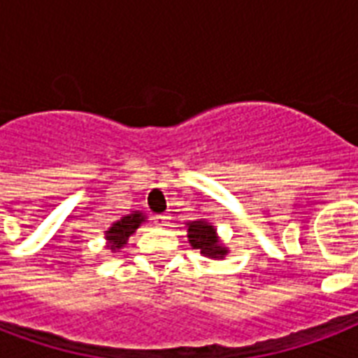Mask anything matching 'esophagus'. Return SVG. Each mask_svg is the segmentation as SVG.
Listing matches in <instances>:
<instances>
[{"mask_svg":"<svg viewBox=\"0 0 358 358\" xmlns=\"http://www.w3.org/2000/svg\"><path fill=\"white\" fill-rule=\"evenodd\" d=\"M169 215H156V219H154V221H156V224H162V227H167V223H169Z\"/></svg>","mask_w":358,"mask_h":358,"instance_id":"obj_1","label":"esophagus"}]
</instances>
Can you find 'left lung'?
Masks as SVG:
<instances>
[{"label": "left lung", "instance_id": "obj_1", "mask_svg": "<svg viewBox=\"0 0 358 358\" xmlns=\"http://www.w3.org/2000/svg\"><path fill=\"white\" fill-rule=\"evenodd\" d=\"M187 239L193 249L201 250V255L208 256V258L219 260L229 255V249L221 243L213 224L202 221V219L187 223Z\"/></svg>", "mask_w": 358, "mask_h": 358}]
</instances>
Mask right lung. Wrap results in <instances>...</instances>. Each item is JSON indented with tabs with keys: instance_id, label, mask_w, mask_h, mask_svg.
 Returning a JSON list of instances; mask_svg holds the SVG:
<instances>
[{
	"instance_id": "add662e5",
	"label": "right lung",
	"mask_w": 358,
	"mask_h": 358,
	"mask_svg": "<svg viewBox=\"0 0 358 358\" xmlns=\"http://www.w3.org/2000/svg\"><path fill=\"white\" fill-rule=\"evenodd\" d=\"M145 215L141 212H134L129 215H124L120 221L113 223L106 232V239H108V247L113 252H117L119 249H122L124 245L128 243V238L134 234L135 230L139 229L141 223L145 221Z\"/></svg>"
}]
</instances>
